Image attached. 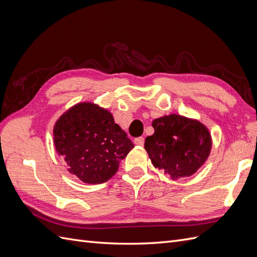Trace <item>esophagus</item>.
Listing matches in <instances>:
<instances>
[{
    "label": "esophagus",
    "mask_w": 257,
    "mask_h": 257,
    "mask_svg": "<svg viewBox=\"0 0 257 257\" xmlns=\"http://www.w3.org/2000/svg\"><path fill=\"white\" fill-rule=\"evenodd\" d=\"M134 143H135V145H138V146H144V144H145V138H144V137L135 138Z\"/></svg>",
    "instance_id": "obj_1"
}]
</instances>
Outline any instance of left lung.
I'll list each match as a JSON object with an SVG mask.
<instances>
[{"label": "left lung", "instance_id": "8db88e82", "mask_svg": "<svg viewBox=\"0 0 257 257\" xmlns=\"http://www.w3.org/2000/svg\"><path fill=\"white\" fill-rule=\"evenodd\" d=\"M154 134L145 141L153 165L172 179L190 177L204 164L211 150L209 131L196 120L170 114L152 122Z\"/></svg>", "mask_w": 257, "mask_h": 257}]
</instances>
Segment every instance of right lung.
I'll return each mask as SVG.
<instances>
[{"label": "right lung", "mask_w": 257, "mask_h": 257, "mask_svg": "<svg viewBox=\"0 0 257 257\" xmlns=\"http://www.w3.org/2000/svg\"><path fill=\"white\" fill-rule=\"evenodd\" d=\"M57 152L68 172L85 183H103L119 168L134 144L97 105L77 104L57 121L53 130Z\"/></svg>", "instance_id": "add662e5"}]
</instances>
